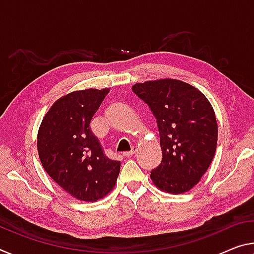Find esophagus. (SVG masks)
Returning a JSON list of instances; mask_svg holds the SVG:
<instances>
[{
	"label": "esophagus",
	"instance_id": "34e87169",
	"mask_svg": "<svg viewBox=\"0 0 254 254\" xmlns=\"http://www.w3.org/2000/svg\"><path fill=\"white\" fill-rule=\"evenodd\" d=\"M135 152H136V147L133 146V147H132V149H131L130 151L123 152V156H124V157H132V156H133V155L135 154Z\"/></svg>",
	"mask_w": 254,
	"mask_h": 254
}]
</instances>
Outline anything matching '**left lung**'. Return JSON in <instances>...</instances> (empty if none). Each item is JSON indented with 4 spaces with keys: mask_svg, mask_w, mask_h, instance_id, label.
Returning <instances> with one entry per match:
<instances>
[{
    "mask_svg": "<svg viewBox=\"0 0 254 254\" xmlns=\"http://www.w3.org/2000/svg\"><path fill=\"white\" fill-rule=\"evenodd\" d=\"M150 108L159 131L162 163L150 179L171 194L190 191L214 159L218 127L211 104L195 87L176 79H159L132 87Z\"/></svg>",
    "mask_w": 254,
    "mask_h": 254,
    "instance_id": "left-lung-1",
    "label": "left lung"
}]
</instances>
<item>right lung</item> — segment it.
Wrapping results in <instances>:
<instances>
[{"label":"right lung","instance_id":"add662e5","mask_svg":"<svg viewBox=\"0 0 254 254\" xmlns=\"http://www.w3.org/2000/svg\"><path fill=\"white\" fill-rule=\"evenodd\" d=\"M110 89L72 91L52 105L40 123L38 156L44 170L73 198L95 202L115 187L121 163L104 154L90 130Z\"/></svg>","mask_w":254,"mask_h":254}]
</instances>
